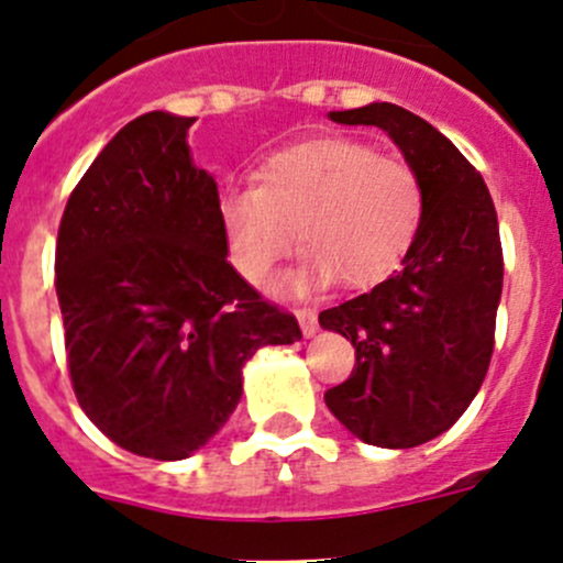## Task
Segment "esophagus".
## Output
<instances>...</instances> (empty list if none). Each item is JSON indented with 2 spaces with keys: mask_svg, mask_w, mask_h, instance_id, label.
Segmentation results:
<instances>
[{
  "mask_svg": "<svg viewBox=\"0 0 563 563\" xmlns=\"http://www.w3.org/2000/svg\"><path fill=\"white\" fill-rule=\"evenodd\" d=\"M297 318H299V327H302L305 338H313V334L318 332V316H316V310L299 308V310H297Z\"/></svg>",
  "mask_w": 563,
  "mask_h": 563,
  "instance_id": "34e87169",
  "label": "esophagus"
}]
</instances>
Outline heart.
Wrapping results in <instances>:
<instances>
[{
  "label": "heart",
  "mask_w": 563,
  "mask_h": 563,
  "mask_svg": "<svg viewBox=\"0 0 563 563\" xmlns=\"http://www.w3.org/2000/svg\"><path fill=\"white\" fill-rule=\"evenodd\" d=\"M258 185L220 196V225L231 264L250 283L269 275L294 245L308 250L291 288L338 277L365 288L397 269L424 214L419 174L351 139L310 141L272 155Z\"/></svg>",
  "instance_id": "1"
}]
</instances>
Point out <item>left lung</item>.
Instances as JSON below:
<instances>
[{
	"instance_id": "left-lung-1",
	"label": "left lung",
	"mask_w": 563,
	"mask_h": 563,
	"mask_svg": "<svg viewBox=\"0 0 563 563\" xmlns=\"http://www.w3.org/2000/svg\"><path fill=\"white\" fill-rule=\"evenodd\" d=\"M329 119L387 130L424 190L400 269L318 316L356 349L349 382L323 395L329 411L365 444L408 450L450 430L485 382L504 286L496 207L482 174L417 113L371 103Z\"/></svg>"
}]
</instances>
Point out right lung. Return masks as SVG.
Instances as JSON below:
<instances>
[{"label":"right lung","mask_w":563,"mask_h":563,"mask_svg":"<svg viewBox=\"0 0 563 563\" xmlns=\"http://www.w3.org/2000/svg\"><path fill=\"white\" fill-rule=\"evenodd\" d=\"M192 117L124 124L67 198L56 297L73 391L122 450L181 460L234 413L242 365L302 338L229 264L218 185L192 166Z\"/></svg>","instance_id":"1"}]
</instances>
